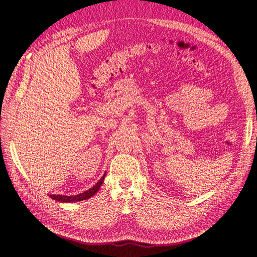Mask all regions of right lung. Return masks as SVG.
<instances>
[{
  "label": "right lung",
  "mask_w": 257,
  "mask_h": 257,
  "mask_svg": "<svg viewBox=\"0 0 257 257\" xmlns=\"http://www.w3.org/2000/svg\"><path fill=\"white\" fill-rule=\"evenodd\" d=\"M105 175L102 178H100V180L95 185H93V188L89 189L88 191H84L83 193L77 194V195H71V196H67V195H49V197H51L53 200L60 201V203H77V201H81V200H85L88 198H91L100 189V185H102L103 182H104Z\"/></svg>",
  "instance_id": "1"
}]
</instances>
